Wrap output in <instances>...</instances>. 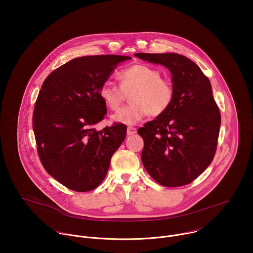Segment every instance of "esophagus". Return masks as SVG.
I'll return each instance as SVG.
<instances>
[{
  "mask_svg": "<svg viewBox=\"0 0 253 253\" xmlns=\"http://www.w3.org/2000/svg\"><path fill=\"white\" fill-rule=\"evenodd\" d=\"M136 132H137V129H136L135 127L128 126V128H127V135H128V136H130V135H134Z\"/></svg>",
  "mask_w": 253,
  "mask_h": 253,
  "instance_id": "34e87169",
  "label": "esophagus"
}]
</instances>
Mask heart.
Segmentation results:
<instances>
[{
	"mask_svg": "<svg viewBox=\"0 0 253 253\" xmlns=\"http://www.w3.org/2000/svg\"><path fill=\"white\" fill-rule=\"evenodd\" d=\"M161 72L149 65L136 64L125 68L118 74L120 87L112 82H104L99 95L105 105L114 112L120 110L127 95L131 104L113 116L123 124H135L148 114L151 117L163 115L173 103L175 88L173 82L161 77Z\"/></svg>",
	"mask_w": 253,
	"mask_h": 253,
	"instance_id": "1",
	"label": "heart"
}]
</instances>
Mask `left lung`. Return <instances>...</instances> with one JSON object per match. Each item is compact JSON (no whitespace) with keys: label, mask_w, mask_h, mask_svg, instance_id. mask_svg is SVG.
Returning a JSON list of instances; mask_svg holds the SVG:
<instances>
[{"label":"left lung","mask_w":253,"mask_h":253,"mask_svg":"<svg viewBox=\"0 0 253 253\" xmlns=\"http://www.w3.org/2000/svg\"><path fill=\"white\" fill-rule=\"evenodd\" d=\"M135 56L167 67L175 88L169 109L138 129L144 140L142 163L163 186L187 185L208 167L217 148L221 116L210 81L194 62L182 55Z\"/></svg>","instance_id":"8db88e82"}]
</instances>
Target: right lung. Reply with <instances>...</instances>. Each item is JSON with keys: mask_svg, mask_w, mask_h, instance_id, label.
<instances>
[{"mask_svg": "<svg viewBox=\"0 0 253 253\" xmlns=\"http://www.w3.org/2000/svg\"><path fill=\"white\" fill-rule=\"evenodd\" d=\"M130 57L96 55L75 58L44 81L33 112V130L45 170L77 192L95 189L126 137L127 127L113 123L97 131L107 108L99 95L115 67Z\"/></svg>", "mask_w": 253, "mask_h": 253, "instance_id": "1", "label": "right lung"}]
</instances>
